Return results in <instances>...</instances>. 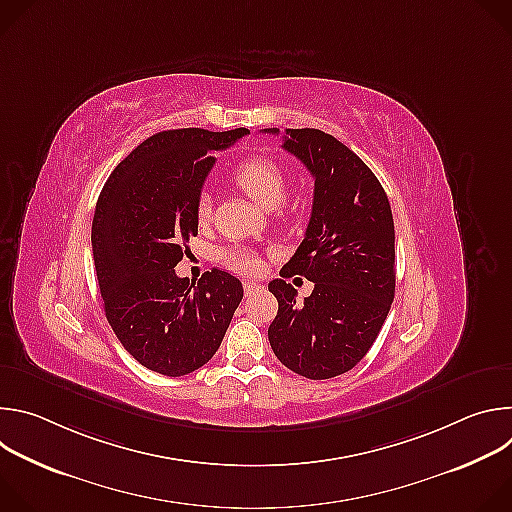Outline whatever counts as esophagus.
Instances as JSON below:
<instances>
[{
    "instance_id": "1",
    "label": "esophagus",
    "mask_w": 512,
    "mask_h": 512,
    "mask_svg": "<svg viewBox=\"0 0 512 512\" xmlns=\"http://www.w3.org/2000/svg\"><path fill=\"white\" fill-rule=\"evenodd\" d=\"M243 289H245V296H253L255 291L261 289V285L255 281H243Z\"/></svg>"
}]
</instances>
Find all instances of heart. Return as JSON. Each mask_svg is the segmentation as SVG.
Returning a JSON list of instances; mask_svg holds the SVG:
<instances>
[{"label":"heart","mask_w":512,"mask_h":512,"mask_svg":"<svg viewBox=\"0 0 512 512\" xmlns=\"http://www.w3.org/2000/svg\"><path fill=\"white\" fill-rule=\"evenodd\" d=\"M233 182L237 184V188L249 194L265 210H275L277 206H281V202L287 196V176L283 168L263 156H255L237 164L233 172ZM210 210H212L210 198L202 194L196 202V221L200 225L208 221ZM221 259L239 273L251 275L259 271V259L249 249L235 247L231 251H225Z\"/></svg>","instance_id":"heart-1"}]
</instances>
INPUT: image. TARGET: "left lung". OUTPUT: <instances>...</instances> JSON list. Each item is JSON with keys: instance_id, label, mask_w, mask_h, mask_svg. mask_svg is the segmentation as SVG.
<instances>
[{"instance_id": "obj_1", "label": "left lung", "mask_w": 512, "mask_h": 512, "mask_svg": "<svg viewBox=\"0 0 512 512\" xmlns=\"http://www.w3.org/2000/svg\"><path fill=\"white\" fill-rule=\"evenodd\" d=\"M281 148L314 176L310 223L281 277L304 275L314 291L300 304L291 283L273 279L279 308L267 336L289 371L322 381L356 367L387 320L395 225L381 182L342 141L320 129H285Z\"/></svg>"}]
</instances>
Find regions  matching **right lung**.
Returning <instances> with one entry per match:
<instances>
[{
  "mask_svg": "<svg viewBox=\"0 0 512 512\" xmlns=\"http://www.w3.org/2000/svg\"><path fill=\"white\" fill-rule=\"evenodd\" d=\"M249 129L160 131L111 172L93 218V259L105 316L123 348L145 369L182 377L221 346L243 285L227 271L198 281L174 267L198 235L196 202L221 152Z\"/></svg>",
  "mask_w": 512,
  "mask_h": 512,
  "instance_id": "obj_1",
  "label": "right lung"
}]
</instances>
